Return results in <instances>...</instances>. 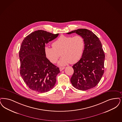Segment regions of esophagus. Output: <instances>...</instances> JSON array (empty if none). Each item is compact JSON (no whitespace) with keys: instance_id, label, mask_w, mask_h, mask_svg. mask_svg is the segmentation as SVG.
Returning a JSON list of instances; mask_svg holds the SVG:
<instances>
[{"instance_id":"34e87169","label":"esophagus","mask_w":122,"mask_h":122,"mask_svg":"<svg viewBox=\"0 0 122 122\" xmlns=\"http://www.w3.org/2000/svg\"><path fill=\"white\" fill-rule=\"evenodd\" d=\"M64 68H65L64 67H60V68H59V70H60V71H62L63 70Z\"/></svg>"}]
</instances>
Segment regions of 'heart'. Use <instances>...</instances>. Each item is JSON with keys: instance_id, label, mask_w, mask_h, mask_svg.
Instances as JSON below:
<instances>
[{"instance_id": "1", "label": "heart", "mask_w": 122, "mask_h": 122, "mask_svg": "<svg viewBox=\"0 0 122 122\" xmlns=\"http://www.w3.org/2000/svg\"><path fill=\"white\" fill-rule=\"evenodd\" d=\"M53 47L46 46L44 52L47 58L52 63H56L60 54L62 57L58 64L64 66L69 63L78 62L83 54L84 47V41L80 35L74 37L62 35L52 44Z\"/></svg>"}]
</instances>
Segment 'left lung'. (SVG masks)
Masks as SVG:
<instances>
[{
    "label": "left lung",
    "instance_id": "8db88e82",
    "mask_svg": "<svg viewBox=\"0 0 122 122\" xmlns=\"http://www.w3.org/2000/svg\"><path fill=\"white\" fill-rule=\"evenodd\" d=\"M73 33L83 37L84 48L82 58L73 66L74 73L70 81L74 88L87 90L95 87L102 77L105 54L100 40L90 30L81 29L67 34Z\"/></svg>",
    "mask_w": 122,
    "mask_h": 122
}]
</instances>
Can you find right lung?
I'll return each instance as SVG.
<instances>
[{"mask_svg":"<svg viewBox=\"0 0 122 122\" xmlns=\"http://www.w3.org/2000/svg\"><path fill=\"white\" fill-rule=\"evenodd\" d=\"M59 34L39 30L28 35L22 42L19 52L20 73L33 91L45 93L54 88L60 70L46 58L44 48Z\"/></svg>","mask_w":122,"mask_h":122,"instance_id":"add662e5","label":"right lung"}]
</instances>
